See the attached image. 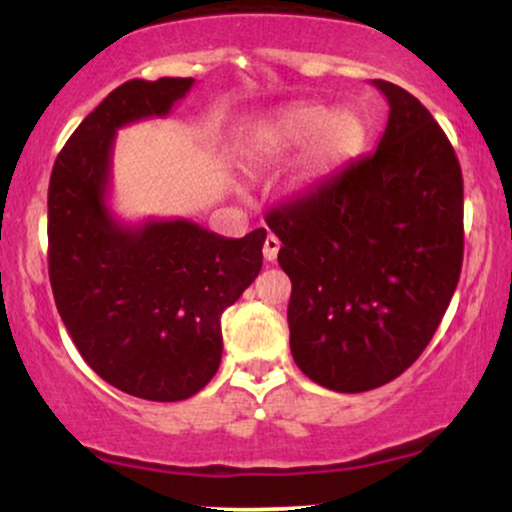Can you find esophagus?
<instances>
[{
  "mask_svg": "<svg viewBox=\"0 0 512 512\" xmlns=\"http://www.w3.org/2000/svg\"><path fill=\"white\" fill-rule=\"evenodd\" d=\"M279 248H281L279 238H276V236H272V233H269V236L264 238V248H262L264 260H267V262H274V260H276V255H279Z\"/></svg>",
  "mask_w": 512,
  "mask_h": 512,
  "instance_id": "obj_1",
  "label": "esophagus"
}]
</instances>
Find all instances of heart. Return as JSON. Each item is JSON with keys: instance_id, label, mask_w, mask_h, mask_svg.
<instances>
[{"instance_id": "1", "label": "heart", "mask_w": 512, "mask_h": 512, "mask_svg": "<svg viewBox=\"0 0 512 512\" xmlns=\"http://www.w3.org/2000/svg\"><path fill=\"white\" fill-rule=\"evenodd\" d=\"M363 142L366 122L356 110L339 108L327 113L320 105H301L257 132V158L274 163L308 144L301 166V185H313L354 158Z\"/></svg>"}]
</instances>
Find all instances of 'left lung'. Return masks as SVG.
<instances>
[{
	"label": "left lung",
	"mask_w": 512,
	"mask_h": 512,
	"mask_svg": "<svg viewBox=\"0 0 512 512\" xmlns=\"http://www.w3.org/2000/svg\"><path fill=\"white\" fill-rule=\"evenodd\" d=\"M373 86L390 103L375 154L264 219L291 279L293 361L334 392L402 375L438 330L462 269L455 149L409 91Z\"/></svg>",
	"instance_id": "left-lung-1"
}]
</instances>
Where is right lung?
<instances>
[{"label":"right lung","instance_id":"right-lung-1","mask_svg":"<svg viewBox=\"0 0 512 512\" xmlns=\"http://www.w3.org/2000/svg\"><path fill=\"white\" fill-rule=\"evenodd\" d=\"M195 79L117 86L64 144L48 190V269L69 337L127 395L180 402L221 363V313L262 269L264 228L223 238L187 219L125 226L110 214L115 132L168 115Z\"/></svg>","mask_w":512,"mask_h":512}]
</instances>
